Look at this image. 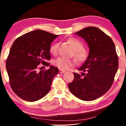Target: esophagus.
<instances>
[{"label": "esophagus", "mask_w": 126, "mask_h": 126, "mask_svg": "<svg viewBox=\"0 0 126 126\" xmlns=\"http://www.w3.org/2000/svg\"><path fill=\"white\" fill-rule=\"evenodd\" d=\"M65 71H64V70H62V69H59V72L60 73H64Z\"/></svg>", "instance_id": "esophagus-1"}]
</instances>
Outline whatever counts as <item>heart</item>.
<instances>
[{"mask_svg": "<svg viewBox=\"0 0 126 126\" xmlns=\"http://www.w3.org/2000/svg\"><path fill=\"white\" fill-rule=\"evenodd\" d=\"M68 42L71 44L74 50L76 51L75 56L78 61L83 62L86 60L88 55V53L86 50L83 49V44L79 40L76 39H70ZM59 46L58 43H55L53 44L50 47V52L53 54H55L57 52ZM53 64L59 69L65 70L68 69L69 67L74 65L75 62L73 60L69 59L64 57H59L53 61Z\"/></svg>", "mask_w": 126, "mask_h": 126, "instance_id": "heart-1", "label": "heart"}]
</instances>
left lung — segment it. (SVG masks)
<instances>
[{
    "label": "left lung",
    "instance_id": "8db88e82",
    "mask_svg": "<svg viewBox=\"0 0 126 126\" xmlns=\"http://www.w3.org/2000/svg\"><path fill=\"white\" fill-rule=\"evenodd\" d=\"M88 44L89 53L79 71L73 73L70 91L78 98L90 101L98 98L111 87L118 68V58L112 39L97 27L85 28L74 33Z\"/></svg>",
    "mask_w": 126,
    "mask_h": 126
}]
</instances>
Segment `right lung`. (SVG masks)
Instances as JSON below:
<instances>
[{"instance_id": "obj_1", "label": "right lung", "mask_w": 126, "mask_h": 126, "mask_svg": "<svg viewBox=\"0 0 126 126\" xmlns=\"http://www.w3.org/2000/svg\"><path fill=\"white\" fill-rule=\"evenodd\" d=\"M58 35L37 29L24 34L14 42L6 62L9 83L14 92L21 98L34 102L42 98L50 89L58 68L50 65L39 72L40 65L48 66L50 47Z\"/></svg>"}]
</instances>
